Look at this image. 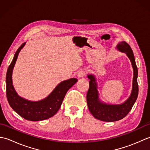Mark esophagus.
<instances>
[{"instance_id":"obj_1","label":"esophagus","mask_w":150,"mask_h":150,"mask_svg":"<svg viewBox=\"0 0 150 150\" xmlns=\"http://www.w3.org/2000/svg\"><path fill=\"white\" fill-rule=\"evenodd\" d=\"M86 71L84 69H81V71H79L78 74H77L78 78H82V77H84L85 75H86Z\"/></svg>"}]
</instances>
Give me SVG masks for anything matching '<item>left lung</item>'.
Segmentation results:
<instances>
[{
    "label": "left lung",
    "instance_id": "8db88e82",
    "mask_svg": "<svg viewBox=\"0 0 150 150\" xmlns=\"http://www.w3.org/2000/svg\"><path fill=\"white\" fill-rule=\"evenodd\" d=\"M117 49L121 52L126 53L131 61L133 70L132 90L128 99L120 104H110L102 102L98 95L97 83L95 75L90 74L87 76L90 79V87L86 96L88 109L95 119L105 122H114L125 117L132 110L139 93L138 69L133 51L129 44L124 41L117 44Z\"/></svg>",
    "mask_w": 150,
    "mask_h": 150
}]
</instances>
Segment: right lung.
Listing matches in <instances>:
<instances>
[{"instance_id":"right-lung-1","label":"right lung","mask_w":150,"mask_h":150,"mask_svg":"<svg viewBox=\"0 0 150 150\" xmlns=\"http://www.w3.org/2000/svg\"><path fill=\"white\" fill-rule=\"evenodd\" d=\"M25 44L26 42L18 47L8 68L6 77L8 101L12 109L25 119L31 121L47 119L58 111L67 91L77 82V79L71 78L61 82L48 96L40 100L31 101L20 97L13 85L12 73L18 54Z\"/></svg>"}]
</instances>
